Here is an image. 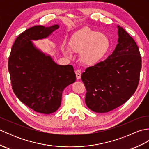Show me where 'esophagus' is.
I'll return each instance as SVG.
<instances>
[{
	"instance_id": "obj_1",
	"label": "esophagus",
	"mask_w": 149,
	"mask_h": 149,
	"mask_svg": "<svg viewBox=\"0 0 149 149\" xmlns=\"http://www.w3.org/2000/svg\"><path fill=\"white\" fill-rule=\"evenodd\" d=\"M75 74H76V77L77 79H80L81 76V70H75Z\"/></svg>"
}]
</instances>
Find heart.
<instances>
[{
	"mask_svg": "<svg viewBox=\"0 0 149 149\" xmlns=\"http://www.w3.org/2000/svg\"><path fill=\"white\" fill-rule=\"evenodd\" d=\"M110 46L108 36L104 33L84 27L74 34L69 42L71 51L81 53L82 63L86 65H94L101 61ZM62 51L68 56L70 50L63 47Z\"/></svg>",
	"mask_w": 149,
	"mask_h": 149,
	"instance_id": "1",
	"label": "heart"
}]
</instances>
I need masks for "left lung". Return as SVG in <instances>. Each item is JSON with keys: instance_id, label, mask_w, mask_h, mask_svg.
Masks as SVG:
<instances>
[{"instance_id": "8db88e82", "label": "left lung", "mask_w": 149, "mask_h": 149, "mask_svg": "<svg viewBox=\"0 0 149 149\" xmlns=\"http://www.w3.org/2000/svg\"><path fill=\"white\" fill-rule=\"evenodd\" d=\"M118 44L108 58L88 67L81 75L86 89L85 102L96 113L115 109L136 90L141 57L134 39L119 26Z\"/></svg>"}]
</instances>
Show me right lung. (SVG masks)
<instances>
[{
  "label": "right lung",
  "instance_id": "add662e5",
  "mask_svg": "<svg viewBox=\"0 0 149 149\" xmlns=\"http://www.w3.org/2000/svg\"><path fill=\"white\" fill-rule=\"evenodd\" d=\"M59 27L35 26L19 35L8 61L13 90L21 102L34 111L50 114L61 106L62 92L76 80L72 65H59L38 49L33 40L46 38Z\"/></svg>",
  "mask_w": 149,
  "mask_h": 149
}]
</instances>
